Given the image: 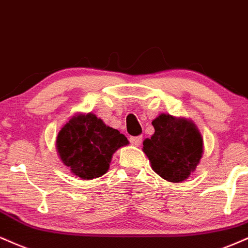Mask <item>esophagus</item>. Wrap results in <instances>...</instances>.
<instances>
[{"label": "esophagus", "mask_w": 248, "mask_h": 248, "mask_svg": "<svg viewBox=\"0 0 248 248\" xmlns=\"http://www.w3.org/2000/svg\"><path fill=\"white\" fill-rule=\"evenodd\" d=\"M130 141H131V143H132V145L137 146V147H138V146L141 145L142 137H131V138H130Z\"/></svg>", "instance_id": "1"}]
</instances>
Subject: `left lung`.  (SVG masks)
<instances>
[{"mask_svg":"<svg viewBox=\"0 0 248 248\" xmlns=\"http://www.w3.org/2000/svg\"><path fill=\"white\" fill-rule=\"evenodd\" d=\"M152 124L155 132L142 142L152 169L168 182H184L203 154V139L198 126L191 119L169 114H160Z\"/></svg>","mask_w":248,"mask_h":248,"instance_id":"obj_1","label":"left lung"}]
</instances>
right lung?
I'll return each instance as SVG.
<instances>
[{"label":"right lung","instance_id":"right-lung-1","mask_svg":"<svg viewBox=\"0 0 248 248\" xmlns=\"http://www.w3.org/2000/svg\"><path fill=\"white\" fill-rule=\"evenodd\" d=\"M129 140L96 115L77 112L61 127L56 137L57 154L65 167L81 179H94L109 170L114 153Z\"/></svg>","mask_w":248,"mask_h":248}]
</instances>
